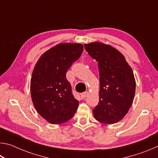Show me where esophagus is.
<instances>
[{"mask_svg": "<svg viewBox=\"0 0 158 158\" xmlns=\"http://www.w3.org/2000/svg\"><path fill=\"white\" fill-rule=\"evenodd\" d=\"M88 95H89V93H88V92H84V93H81V97L82 99H84L85 97H86V96H87Z\"/></svg>", "mask_w": 158, "mask_h": 158, "instance_id": "1", "label": "esophagus"}]
</instances>
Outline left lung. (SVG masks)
<instances>
[{
  "instance_id": "left-lung-1",
  "label": "left lung",
  "mask_w": 158,
  "mask_h": 158,
  "mask_svg": "<svg viewBox=\"0 0 158 158\" xmlns=\"http://www.w3.org/2000/svg\"><path fill=\"white\" fill-rule=\"evenodd\" d=\"M88 53L98 63L100 90L95 118L104 124L118 122L133 102L136 82L131 67L118 50L100 41L84 44Z\"/></svg>"
}]
</instances>
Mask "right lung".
I'll list each match as a JSON object with an SVG mask.
<instances>
[{"label": "right lung", "mask_w": 158, "mask_h": 158, "mask_svg": "<svg viewBox=\"0 0 158 158\" xmlns=\"http://www.w3.org/2000/svg\"><path fill=\"white\" fill-rule=\"evenodd\" d=\"M82 52L81 44H58L45 52L34 67L30 86L32 101L38 114L51 124L68 121L78 108L79 102L65 75Z\"/></svg>", "instance_id": "obj_1"}]
</instances>
